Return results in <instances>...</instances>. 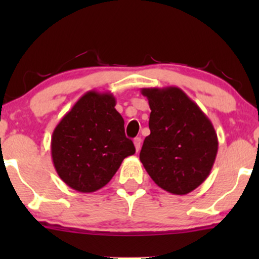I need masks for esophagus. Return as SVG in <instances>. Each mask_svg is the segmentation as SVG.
I'll return each instance as SVG.
<instances>
[{"instance_id": "esophagus-1", "label": "esophagus", "mask_w": 259, "mask_h": 259, "mask_svg": "<svg viewBox=\"0 0 259 259\" xmlns=\"http://www.w3.org/2000/svg\"><path fill=\"white\" fill-rule=\"evenodd\" d=\"M134 146H135L136 152H139L140 148H141V139H140V138L134 139Z\"/></svg>"}]
</instances>
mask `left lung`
Here are the masks:
<instances>
[{"label": "left lung", "instance_id": "obj_1", "mask_svg": "<svg viewBox=\"0 0 259 259\" xmlns=\"http://www.w3.org/2000/svg\"><path fill=\"white\" fill-rule=\"evenodd\" d=\"M151 134L140 160L154 183L173 195H186L207 179L218 152L212 121L177 86L145 88Z\"/></svg>", "mask_w": 259, "mask_h": 259}]
</instances>
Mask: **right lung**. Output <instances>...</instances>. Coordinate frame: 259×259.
<instances>
[{"label": "right lung", "mask_w": 259, "mask_h": 259, "mask_svg": "<svg viewBox=\"0 0 259 259\" xmlns=\"http://www.w3.org/2000/svg\"><path fill=\"white\" fill-rule=\"evenodd\" d=\"M111 92L88 91L52 133L51 156L58 177L82 194L111 181L121 162L135 153Z\"/></svg>", "instance_id": "right-lung-1"}]
</instances>
